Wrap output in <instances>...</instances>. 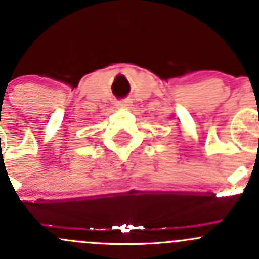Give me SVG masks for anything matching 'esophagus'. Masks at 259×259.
<instances>
[{
  "label": "esophagus",
  "mask_w": 259,
  "mask_h": 259,
  "mask_svg": "<svg viewBox=\"0 0 259 259\" xmlns=\"http://www.w3.org/2000/svg\"><path fill=\"white\" fill-rule=\"evenodd\" d=\"M116 108H118V109H129V108H132V100H130V99L120 100V102L116 103Z\"/></svg>",
  "instance_id": "obj_1"
}]
</instances>
